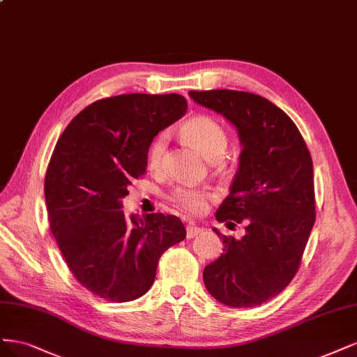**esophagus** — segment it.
Segmentation results:
<instances>
[{"mask_svg": "<svg viewBox=\"0 0 357 357\" xmlns=\"http://www.w3.org/2000/svg\"><path fill=\"white\" fill-rule=\"evenodd\" d=\"M199 233H201V229L196 227L195 225H189V226L186 227V238H188V239L195 238L196 235H199Z\"/></svg>", "mask_w": 357, "mask_h": 357, "instance_id": "34e87169", "label": "esophagus"}]
</instances>
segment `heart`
Wrapping results in <instances>:
<instances>
[{
	"label": "heart",
	"instance_id": "heart-1",
	"mask_svg": "<svg viewBox=\"0 0 357 357\" xmlns=\"http://www.w3.org/2000/svg\"><path fill=\"white\" fill-rule=\"evenodd\" d=\"M181 134L208 161H217L223 156L227 147L226 131L210 116H193L181 127ZM165 147L167 136L159 134L147 151V167L151 169H158L161 167ZM208 198H211L210 192L192 188H178L173 195L176 204L189 213H201Z\"/></svg>",
	"mask_w": 357,
	"mask_h": 357
}]
</instances>
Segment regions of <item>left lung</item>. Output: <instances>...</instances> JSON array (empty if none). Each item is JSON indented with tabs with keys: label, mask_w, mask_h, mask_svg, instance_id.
Instances as JSON below:
<instances>
[{
	"label": "left lung",
	"mask_w": 357,
	"mask_h": 357,
	"mask_svg": "<svg viewBox=\"0 0 357 357\" xmlns=\"http://www.w3.org/2000/svg\"><path fill=\"white\" fill-rule=\"evenodd\" d=\"M190 99L235 126L242 146L230 195L218 221L245 223L241 239L205 266L204 284L233 309L276 297L296 276L314 225L313 162L292 119L261 96L235 90L189 91Z\"/></svg>",
	"instance_id": "1"
}]
</instances>
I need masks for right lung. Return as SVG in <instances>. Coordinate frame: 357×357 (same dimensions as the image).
<instances>
[{
	"label": "right lung",
	"instance_id": "add662e5",
	"mask_svg": "<svg viewBox=\"0 0 357 357\" xmlns=\"http://www.w3.org/2000/svg\"><path fill=\"white\" fill-rule=\"evenodd\" d=\"M186 110L174 93L109 97L81 110L56 143L44 183L50 229L72 275L97 297H142L161 255L186 238L176 215L122 211L153 137Z\"/></svg>",
	"mask_w": 357,
	"mask_h": 357
}]
</instances>
